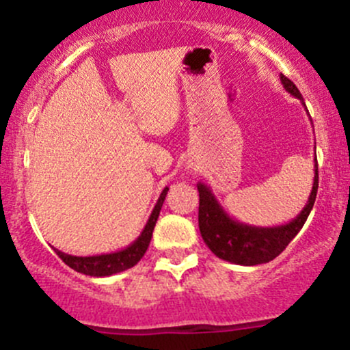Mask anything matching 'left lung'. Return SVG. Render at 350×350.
I'll return each mask as SVG.
<instances>
[{"instance_id":"obj_1","label":"left lung","mask_w":350,"mask_h":350,"mask_svg":"<svg viewBox=\"0 0 350 350\" xmlns=\"http://www.w3.org/2000/svg\"><path fill=\"white\" fill-rule=\"evenodd\" d=\"M281 83L289 94L303 101L301 93L291 79L281 74ZM305 105V103H303ZM319 191V164L315 162V178L310 193L308 203L301 213L289 224L280 227H252L243 225L228 217L213 196L211 189L203 183H198L200 193V208H198V225L201 237L208 249L220 259L241 266H257L273 260L288 247V243L296 237L305 225Z\"/></svg>"}]
</instances>
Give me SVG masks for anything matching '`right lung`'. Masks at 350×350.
<instances>
[{"mask_svg":"<svg viewBox=\"0 0 350 350\" xmlns=\"http://www.w3.org/2000/svg\"><path fill=\"white\" fill-rule=\"evenodd\" d=\"M169 188H164V191L159 196L157 203H155L152 213H150L149 221L144 227L142 234L139 235L135 242L130 243L126 249L118 250V252L111 254H101V256H90V257H77V256H69V254L61 252V250L54 249L55 254L61 257L62 260L69 267H72L77 273L88 274V276L94 278H103V276H111V274L122 273V271L130 269V267L135 266L140 259L146 254L147 247H149L150 239H152V232L155 227V221H157L159 213H161L162 203H164L165 195H167Z\"/></svg>","mask_w":350,"mask_h":350,"instance_id":"1","label":"right lung"}]
</instances>
